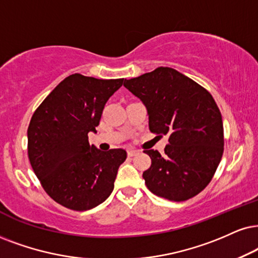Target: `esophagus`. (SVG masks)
<instances>
[{
    "label": "esophagus",
    "instance_id": "obj_1",
    "mask_svg": "<svg viewBox=\"0 0 258 258\" xmlns=\"http://www.w3.org/2000/svg\"><path fill=\"white\" fill-rule=\"evenodd\" d=\"M137 153H138L137 150H128V151H127V155H128V157H133V156H136Z\"/></svg>",
    "mask_w": 258,
    "mask_h": 258
}]
</instances>
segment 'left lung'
Masks as SVG:
<instances>
[{"label":"left lung","mask_w":258,"mask_h":258,"mask_svg":"<svg viewBox=\"0 0 258 258\" xmlns=\"http://www.w3.org/2000/svg\"><path fill=\"white\" fill-rule=\"evenodd\" d=\"M123 87L144 103L150 131L169 137L163 155L144 151L151 158V167L143 172L149 190L171 201L204 190L224 151L223 119L211 94L167 67L125 80Z\"/></svg>","instance_id":"left-lung-1"}]
</instances>
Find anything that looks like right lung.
Listing matches in <instances>:
<instances>
[{
    "mask_svg": "<svg viewBox=\"0 0 258 258\" xmlns=\"http://www.w3.org/2000/svg\"><path fill=\"white\" fill-rule=\"evenodd\" d=\"M123 82L70 75L32 116L29 162L45 191L61 206L91 210L113 191L127 153L122 149L101 151L89 145L88 133H96L106 102Z\"/></svg>",
    "mask_w": 258,
    "mask_h": 258,
    "instance_id": "obj_1",
    "label": "right lung"
}]
</instances>
